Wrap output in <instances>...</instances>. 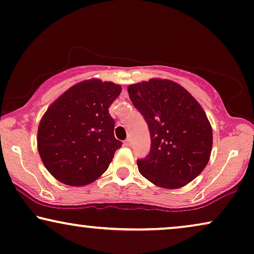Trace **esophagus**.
Wrapping results in <instances>:
<instances>
[{"label":"esophagus","instance_id":"34e87169","mask_svg":"<svg viewBox=\"0 0 254 254\" xmlns=\"http://www.w3.org/2000/svg\"><path fill=\"white\" fill-rule=\"evenodd\" d=\"M131 144H132V142H131V139L130 138H127V140H124V145H126V146H130Z\"/></svg>","mask_w":254,"mask_h":254}]
</instances>
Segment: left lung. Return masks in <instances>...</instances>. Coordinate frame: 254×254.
Masks as SVG:
<instances>
[{
	"mask_svg": "<svg viewBox=\"0 0 254 254\" xmlns=\"http://www.w3.org/2000/svg\"><path fill=\"white\" fill-rule=\"evenodd\" d=\"M127 92L151 134L149 154L137 160L139 173L164 189L190 183L205 169L212 152V127L201 106L168 79L130 85Z\"/></svg>",
	"mask_w": 254,
	"mask_h": 254,
	"instance_id": "8db88e82",
	"label": "left lung"
}]
</instances>
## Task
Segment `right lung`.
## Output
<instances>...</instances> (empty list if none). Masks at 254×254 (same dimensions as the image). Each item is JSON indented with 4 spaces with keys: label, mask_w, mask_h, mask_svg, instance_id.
<instances>
[{
    "label": "right lung",
    "mask_w": 254,
    "mask_h": 254,
    "mask_svg": "<svg viewBox=\"0 0 254 254\" xmlns=\"http://www.w3.org/2000/svg\"><path fill=\"white\" fill-rule=\"evenodd\" d=\"M120 85L90 79L73 85L49 106L38 128V151L62 183L83 187L108 169L122 142L114 135L109 107Z\"/></svg>",
    "instance_id": "obj_1"
}]
</instances>
